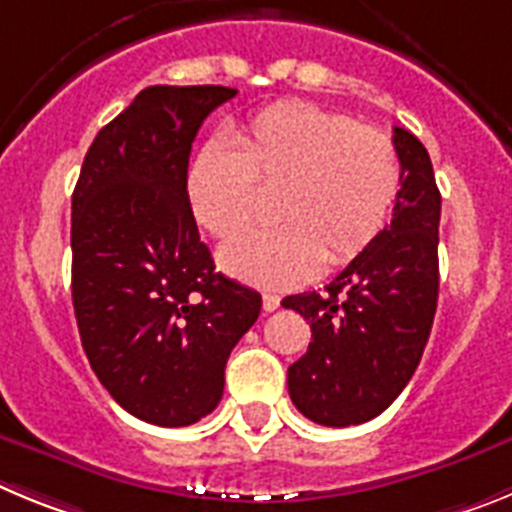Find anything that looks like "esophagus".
<instances>
[{"mask_svg":"<svg viewBox=\"0 0 512 512\" xmlns=\"http://www.w3.org/2000/svg\"><path fill=\"white\" fill-rule=\"evenodd\" d=\"M261 305H264V312H274L279 307V297L277 295H264V297H261Z\"/></svg>","mask_w":512,"mask_h":512,"instance_id":"obj_1","label":"esophagus"}]
</instances>
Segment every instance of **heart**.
Instances as JSON below:
<instances>
[{
	"label": "heart",
	"instance_id": "b5f03b06",
	"mask_svg": "<svg viewBox=\"0 0 512 512\" xmlns=\"http://www.w3.org/2000/svg\"><path fill=\"white\" fill-rule=\"evenodd\" d=\"M402 169L390 135L310 102H279L210 138L194 153L187 197L197 223L233 235L256 210V184L277 189L282 223L235 235L217 261L264 289L310 282L323 266L354 261L390 220Z\"/></svg>",
	"mask_w": 512,
	"mask_h": 512
}]
</instances>
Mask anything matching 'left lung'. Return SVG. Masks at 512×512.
<instances>
[{
  "label": "left lung",
  "mask_w": 512,
  "mask_h": 512,
  "mask_svg": "<svg viewBox=\"0 0 512 512\" xmlns=\"http://www.w3.org/2000/svg\"><path fill=\"white\" fill-rule=\"evenodd\" d=\"M392 143L402 169L392 223L325 292L282 300L312 330L307 354L289 366V397L330 428L390 408L418 369L436 315L441 192L423 143L405 128Z\"/></svg>",
  "instance_id": "obj_1"
}]
</instances>
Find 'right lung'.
Segmentation results:
<instances>
[{"label": "right lung", "instance_id": "right-lung-1", "mask_svg": "<svg viewBox=\"0 0 512 512\" xmlns=\"http://www.w3.org/2000/svg\"><path fill=\"white\" fill-rule=\"evenodd\" d=\"M228 87H148L89 146L71 197L81 346L120 408L164 428L217 408L261 295L215 271L187 197L192 143Z\"/></svg>", "mask_w": 512, "mask_h": 512}]
</instances>
